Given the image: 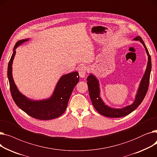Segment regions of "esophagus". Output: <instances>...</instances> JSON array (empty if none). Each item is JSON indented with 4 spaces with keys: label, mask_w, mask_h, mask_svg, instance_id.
Returning a JSON list of instances; mask_svg holds the SVG:
<instances>
[{
    "label": "esophagus",
    "mask_w": 157,
    "mask_h": 157,
    "mask_svg": "<svg viewBox=\"0 0 157 157\" xmlns=\"http://www.w3.org/2000/svg\"><path fill=\"white\" fill-rule=\"evenodd\" d=\"M87 68L86 66L85 65H81V67H79V69H78V72L79 74V76L81 78H85V75H86V73L87 72Z\"/></svg>",
    "instance_id": "esophagus-1"
}]
</instances>
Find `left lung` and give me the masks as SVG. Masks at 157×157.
Masks as SVG:
<instances>
[{
  "instance_id": "8db88e82",
  "label": "left lung",
  "mask_w": 157,
  "mask_h": 157,
  "mask_svg": "<svg viewBox=\"0 0 157 157\" xmlns=\"http://www.w3.org/2000/svg\"><path fill=\"white\" fill-rule=\"evenodd\" d=\"M134 40H139L143 44L148 56V61L145 73L141 79V83H140L135 101L133 104L121 109H114L110 108V107L105 105L101 99L100 97L99 83H98V81L97 78L92 74H90V76H88L87 78L88 91L92 104L95 109L104 117L109 118H121L127 116V115L134 111L141 104L146 95L148 86H149L150 73L151 70V56L149 54L144 41L141 37L137 36L134 39Z\"/></svg>"
}]
</instances>
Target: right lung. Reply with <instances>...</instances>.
Segmentation results:
<instances>
[{
    "mask_svg": "<svg viewBox=\"0 0 157 157\" xmlns=\"http://www.w3.org/2000/svg\"><path fill=\"white\" fill-rule=\"evenodd\" d=\"M29 39H22L16 43L13 53L8 63L7 77L10 91L15 104L30 117L42 120H49L59 117L67 109L73 89L79 80L78 72H73L62 76L57 83L52 96L46 100L32 101L22 95L16 87L12 75V64L15 49Z\"/></svg>",
    "mask_w": 157,
    "mask_h": 157,
    "instance_id": "1",
    "label": "right lung"
}]
</instances>
